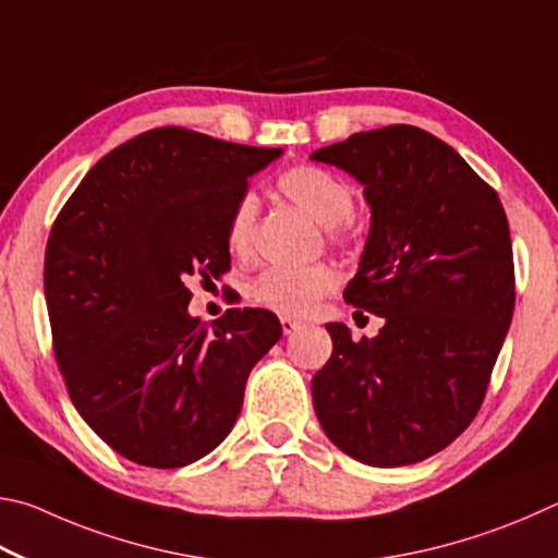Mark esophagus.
<instances>
[{
  "label": "esophagus",
  "instance_id": "34e87169",
  "mask_svg": "<svg viewBox=\"0 0 558 558\" xmlns=\"http://www.w3.org/2000/svg\"><path fill=\"white\" fill-rule=\"evenodd\" d=\"M301 328H304V324H301V320H294V318H289V316H281V330H284L287 336L296 333V330H301Z\"/></svg>",
  "mask_w": 558,
  "mask_h": 558
}]
</instances>
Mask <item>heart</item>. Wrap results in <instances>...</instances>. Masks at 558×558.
Masks as SVG:
<instances>
[{"label": "heart", "instance_id": "1", "mask_svg": "<svg viewBox=\"0 0 558 558\" xmlns=\"http://www.w3.org/2000/svg\"><path fill=\"white\" fill-rule=\"evenodd\" d=\"M279 191L291 203L304 208L318 225L328 228L330 238H340L343 225L355 208V193L326 169L318 166H296L279 179ZM259 203L254 195H242L234 203L228 220V247L238 257H247L254 242ZM338 274L328 264L311 267H271L252 281V296L262 306H269L284 316H308L320 301L333 294Z\"/></svg>", "mask_w": 558, "mask_h": 558}]
</instances>
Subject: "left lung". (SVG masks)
I'll return each mask as SVG.
<instances>
[{
	"mask_svg": "<svg viewBox=\"0 0 558 558\" xmlns=\"http://www.w3.org/2000/svg\"><path fill=\"white\" fill-rule=\"evenodd\" d=\"M311 159L365 189L369 232L343 299L385 318L357 343L348 326H326L333 353L311 379L316 416L360 463H418L473 422L510 330L507 215L463 156L418 126L350 134Z\"/></svg>",
	"mask_w": 558,
	"mask_h": 558,
	"instance_id": "obj_1",
	"label": "left lung"
}]
</instances>
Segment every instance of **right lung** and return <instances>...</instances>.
<instances>
[{
	"label": "right lung",
	"instance_id": "add662e5",
	"mask_svg": "<svg viewBox=\"0 0 558 558\" xmlns=\"http://www.w3.org/2000/svg\"><path fill=\"white\" fill-rule=\"evenodd\" d=\"M281 154L159 126L102 156L53 222L56 363L85 424L134 463L181 468L220 446L281 338L264 308H228L208 328L185 287L230 269V213Z\"/></svg>",
	"mask_w": 558,
	"mask_h": 558
}]
</instances>
